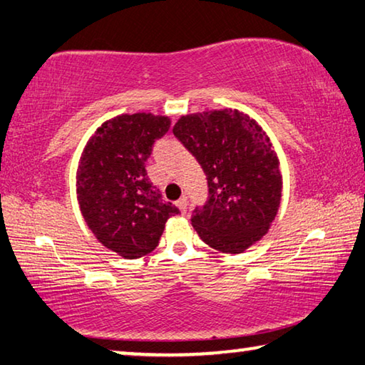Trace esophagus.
Listing matches in <instances>:
<instances>
[{
  "mask_svg": "<svg viewBox=\"0 0 365 365\" xmlns=\"http://www.w3.org/2000/svg\"><path fill=\"white\" fill-rule=\"evenodd\" d=\"M177 206H178V209H180L182 212H187V206H188L187 197H180V200L177 201Z\"/></svg>",
  "mask_w": 365,
  "mask_h": 365,
  "instance_id": "esophagus-1",
  "label": "esophagus"
}]
</instances>
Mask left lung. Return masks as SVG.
<instances>
[{
    "label": "left lung",
    "instance_id": "1",
    "mask_svg": "<svg viewBox=\"0 0 365 365\" xmlns=\"http://www.w3.org/2000/svg\"><path fill=\"white\" fill-rule=\"evenodd\" d=\"M172 132L207 178L209 200L191 217L200 238L227 255L257 243L279 212L283 187L267 133L238 109L182 115Z\"/></svg>",
    "mask_w": 365,
    "mask_h": 365
}]
</instances>
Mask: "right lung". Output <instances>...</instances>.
<instances>
[{"instance_id": "1", "label": "right lung", "mask_w": 365, "mask_h": 365, "mask_svg": "<svg viewBox=\"0 0 365 365\" xmlns=\"http://www.w3.org/2000/svg\"><path fill=\"white\" fill-rule=\"evenodd\" d=\"M169 128L168 115H115L96 128L80 156V212L98 242L123 259L150 255L165 222L180 212L160 200L146 174L154 141Z\"/></svg>"}]
</instances>
